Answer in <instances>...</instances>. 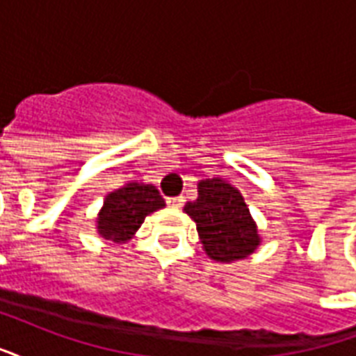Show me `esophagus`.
<instances>
[{
    "label": "esophagus",
    "mask_w": 356,
    "mask_h": 356,
    "mask_svg": "<svg viewBox=\"0 0 356 356\" xmlns=\"http://www.w3.org/2000/svg\"><path fill=\"white\" fill-rule=\"evenodd\" d=\"M168 205L173 209H181L184 205V200L183 196H179V197H168Z\"/></svg>",
    "instance_id": "obj_1"
}]
</instances>
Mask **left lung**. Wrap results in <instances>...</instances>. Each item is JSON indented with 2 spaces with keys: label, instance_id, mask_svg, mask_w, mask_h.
I'll return each mask as SVG.
<instances>
[{
  "label": "left lung",
  "instance_id": "obj_1",
  "mask_svg": "<svg viewBox=\"0 0 356 356\" xmlns=\"http://www.w3.org/2000/svg\"><path fill=\"white\" fill-rule=\"evenodd\" d=\"M196 222L203 250L211 259L232 263L254 254L261 238L243 194L220 177L197 184V200L184 205Z\"/></svg>",
  "mask_w": 356,
  "mask_h": 356
}]
</instances>
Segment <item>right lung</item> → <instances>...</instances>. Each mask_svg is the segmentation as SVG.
Instances as JSON below:
<instances>
[{"mask_svg":"<svg viewBox=\"0 0 356 356\" xmlns=\"http://www.w3.org/2000/svg\"><path fill=\"white\" fill-rule=\"evenodd\" d=\"M166 205L153 184L129 183L110 192L97 216L100 237L127 243L145 220V216Z\"/></svg>","mask_w":356,"mask_h":356,"instance_id":"add662e5","label":"right lung"}]
</instances>
